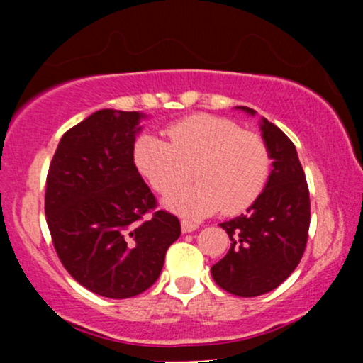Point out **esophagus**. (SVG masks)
I'll return each mask as SVG.
<instances>
[{
    "label": "esophagus",
    "mask_w": 363,
    "mask_h": 363,
    "mask_svg": "<svg viewBox=\"0 0 363 363\" xmlns=\"http://www.w3.org/2000/svg\"><path fill=\"white\" fill-rule=\"evenodd\" d=\"M181 228L184 234H189V232H194L198 228V223L191 222V220H181Z\"/></svg>",
    "instance_id": "esophagus-1"
}]
</instances>
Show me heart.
<instances>
[{
  "instance_id": "b5f03b06",
  "label": "heart",
  "mask_w": 363,
  "mask_h": 363,
  "mask_svg": "<svg viewBox=\"0 0 363 363\" xmlns=\"http://www.w3.org/2000/svg\"><path fill=\"white\" fill-rule=\"evenodd\" d=\"M167 140L143 135L136 140L135 162L157 193H169L189 176L193 184L179 186L165 199L170 210L186 216H206L222 208L237 215L262 193L272 169L266 141L230 119L193 114L169 124Z\"/></svg>"
}]
</instances>
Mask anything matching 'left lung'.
I'll list each match as a JSON object with an SVG mask.
<instances>
[{"label":"left lung","instance_id":"8db88e82","mask_svg":"<svg viewBox=\"0 0 363 363\" xmlns=\"http://www.w3.org/2000/svg\"><path fill=\"white\" fill-rule=\"evenodd\" d=\"M237 109L256 114L244 106ZM261 131L273 158L272 174L247 213L220 223L230 237V249L211 268L216 285L239 297L268 294L294 273L311 225L309 187L295 145L264 118Z\"/></svg>","mask_w":363,"mask_h":363}]
</instances>
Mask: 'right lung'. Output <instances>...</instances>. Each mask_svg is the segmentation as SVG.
Here are the masks:
<instances>
[{"label": "right lung", "instance_id": "right-lung-1", "mask_svg": "<svg viewBox=\"0 0 363 363\" xmlns=\"http://www.w3.org/2000/svg\"><path fill=\"white\" fill-rule=\"evenodd\" d=\"M140 112L102 109L62 135L45 181V220L72 277L94 294L129 298L160 277L177 216L135 165Z\"/></svg>", "mask_w": 363, "mask_h": 363}]
</instances>
